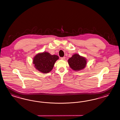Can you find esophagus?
Returning a JSON list of instances; mask_svg holds the SVG:
<instances>
[{
    "instance_id": "esophagus-1",
    "label": "esophagus",
    "mask_w": 120,
    "mask_h": 120,
    "mask_svg": "<svg viewBox=\"0 0 120 120\" xmlns=\"http://www.w3.org/2000/svg\"><path fill=\"white\" fill-rule=\"evenodd\" d=\"M61 59H62V60H65V59H66V58H65V57H61Z\"/></svg>"
}]
</instances>
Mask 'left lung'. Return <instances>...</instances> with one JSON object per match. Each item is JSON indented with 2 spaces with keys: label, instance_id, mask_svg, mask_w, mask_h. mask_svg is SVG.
<instances>
[{
  "label": "left lung",
  "instance_id": "obj_1",
  "mask_svg": "<svg viewBox=\"0 0 120 120\" xmlns=\"http://www.w3.org/2000/svg\"><path fill=\"white\" fill-rule=\"evenodd\" d=\"M68 63L70 67L75 71H79L86 68L87 59L77 53L73 54L69 58Z\"/></svg>",
  "mask_w": 120,
  "mask_h": 120
}]
</instances>
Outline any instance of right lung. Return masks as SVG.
<instances>
[{"instance_id": "1", "label": "right lung", "mask_w": 120, "mask_h": 120, "mask_svg": "<svg viewBox=\"0 0 120 120\" xmlns=\"http://www.w3.org/2000/svg\"><path fill=\"white\" fill-rule=\"evenodd\" d=\"M59 59L56 55H51L44 52L35 55L33 59V63L35 68L43 73H48L53 69L54 64Z\"/></svg>"}]
</instances>
